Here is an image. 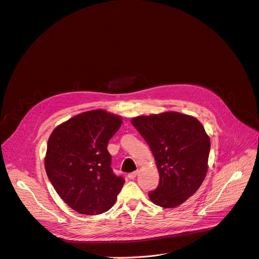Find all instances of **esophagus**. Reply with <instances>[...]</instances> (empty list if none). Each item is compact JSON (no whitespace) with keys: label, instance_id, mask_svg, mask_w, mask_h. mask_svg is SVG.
<instances>
[{"label":"esophagus","instance_id":"1","mask_svg":"<svg viewBox=\"0 0 259 259\" xmlns=\"http://www.w3.org/2000/svg\"><path fill=\"white\" fill-rule=\"evenodd\" d=\"M139 175V171H133V172H130L129 175H128V178L130 179V180H134L137 178V176Z\"/></svg>","mask_w":259,"mask_h":259}]
</instances>
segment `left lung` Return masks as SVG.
I'll return each instance as SVG.
<instances>
[{"label": "left lung", "mask_w": 259, "mask_h": 259, "mask_svg": "<svg viewBox=\"0 0 259 259\" xmlns=\"http://www.w3.org/2000/svg\"><path fill=\"white\" fill-rule=\"evenodd\" d=\"M153 153L160 182L148 194L154 204L171 208L192 197L206 176L210 148L204 127L195 117L164 112L132 120Z\"/></svg>", "instance_id": "obj_1"}]
</instances>
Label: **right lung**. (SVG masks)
I'll return each instance as SVG.
<instances>
[{
    "instance_id": "right-lung-1",
    "label": "right lung",
    "mask_w": 259,
    "mask_h": 259,
    "mask_svg": "<svg viewBox=\"0 0 259 259\" xmlns=\"http://www.w3.org/2000/svg\"><path fill=\"white\" fill-rule=\"evenodd\" d=\"M121 122L105 110L88 111L61 123L49 139L47 175L65 203L83 215L109 210L125 183L112 170L107 149Z\"/></svg>"
}]
</instances>
